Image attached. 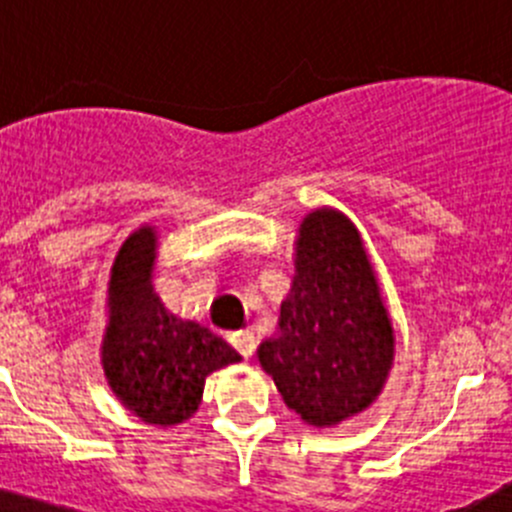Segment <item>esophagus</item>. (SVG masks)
I'll return each instance as SVG.
<instances>
[{
    "label": "esophagus",
    "mask_w": 512,
    "mask_h": 512,
    "mask_svg": "<svg viewBox=\"0 0 512 512\" xmlns=\"http://www.w3.org/2000/svg\"><path fill=\"white\" fill-rule=\"evenodd\" d=\"M230 342H232V347L237 349V352L245 356V359H247V356L255 354L257 339H255V332H252V329H240V332H232Z\"/></svg>",
    "instance_id": "obj_1"
}]
</instances>
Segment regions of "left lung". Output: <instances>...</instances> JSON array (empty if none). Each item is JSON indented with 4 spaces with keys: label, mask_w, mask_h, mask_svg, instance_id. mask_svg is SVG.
Returning a JSON list of instances; mask_svg holds the SVG:
<instances>
[{
    "label": "left lung",
    "mask_w": 512,
    "mask_h": 512,
    "mask_svg": "<svg viewBox=\"0 0 512 512\" xmlns=\"http://www.w3.org/2000/svg\"><path fill=\"white\" fill-rule=\"evenodd\" d=\"M257 356L285 404L312 426H334L379 396L394 332L359 232L337 210H314L299 227L280 334Z\"/></svg>",
    "instance_id": "obj_1"
}]
</instances>
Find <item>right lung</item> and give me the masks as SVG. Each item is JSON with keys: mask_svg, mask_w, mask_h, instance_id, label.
Masks as SVG:
<instances>
[{"mask_svg": "<svg viewBox=\"0 0 512 512\" xmlns=\"http://www.w3.org/2000/svg\"><path fill=\"white\" fill-rule=\"evenodd\" d=\"M153 260L156 232L141 227L113 262L103 369L133 414L173 426L198 409L205 376L240 361V354L208 327L183 322L163 307L151 285Z\"/></svg>", "mask_w": 512, "mask_h": 512, "instance_id": "obj_1", "label": "right lung"}]
</instances>
